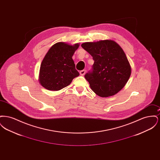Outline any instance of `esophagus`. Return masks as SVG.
<instances>
[{"label":"esophagus","instance_id":"esophagus-1","mask_svg":"<svg viewBox=\"0 0 160 160\" xmlns=\"http://www.w3.org/2000/svg\"><path fill=\"white\" fill-rule=\"evenodd\" d=\"M85 73H86V70H85V69L82 70V71H80V74L81 76H84V75L85 74Z\"/></svg>","mask_w":160,"mask_h":160}]
</instances>
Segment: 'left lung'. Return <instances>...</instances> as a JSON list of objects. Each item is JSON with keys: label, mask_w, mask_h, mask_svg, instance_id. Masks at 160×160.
Segmentation results:
<instances>
[{"label": "left lung", "mask_w": 160, "mask_h": 160, "mask_svg": "<svg viewBox=\"0 0 160 160\" xmlns=\"http://www.w3.org/2000/svg\"><path fill=\"white\" fill-rule=\"evenodd\" d=\"M82 47L94 61L91 70L84 76L92 90L101 97L120 91L131 75L129 62L122 48L112 40L84 42Z\"/></svg>", "instance_id": "1"}]
</instances>
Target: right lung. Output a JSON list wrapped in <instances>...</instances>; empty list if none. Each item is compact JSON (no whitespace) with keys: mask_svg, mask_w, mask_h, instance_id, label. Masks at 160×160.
Listing matches in <instances>:
<instances>
[{"mask_svg":"<svg viewBox=\"0 0 160 160\" xmlns=\"http://www.w3.org/2000/svg\"><path fill=\"white\" fill-rule=\"evenodd\" d=\"M78 44L70 46L58 42L46 54L39 71V83L50 91H59L71 83L79 76L72 56Z\"/></svg>","mask_w":160,"mask_h":160,"instance_id":"obj_1","label":"right lung"}]
</instances>
